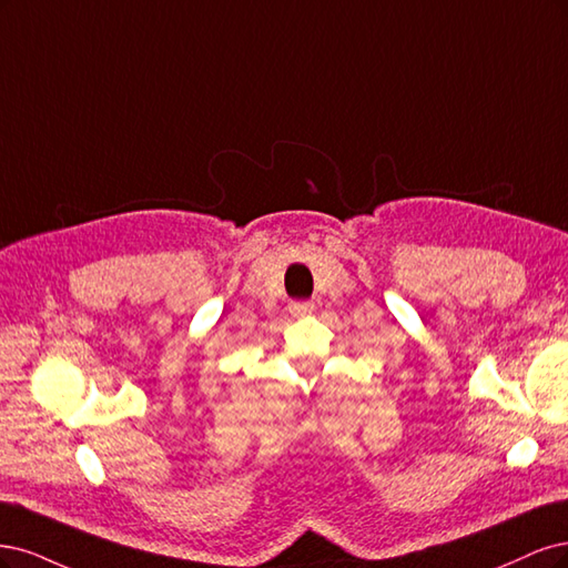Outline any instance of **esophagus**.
<instances>
[{
  "instance_id": "obj_1",
  "label": "esophagus",
  "mask_w": 568,
  "mask_h": 568,
  "mask_svg": "<svg viewBox=\"0 0 568 568\" xmlns=\"http://www.w3.org/2000/svg\"><path fill=\"white\" fill-rule=\"evenodd\" d=\"M311 311H314V302H292L290 304V314L295 318H302V316L311 314Z\"/></svg>"
}]
</instances>
